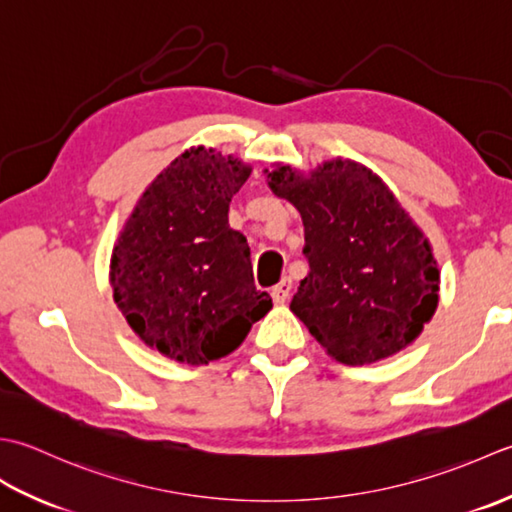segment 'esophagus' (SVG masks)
Wrapping results in <instances>:
<instances>
[{
	"label": "esophagus",
	"instance_id": "esophagus-1",
	"mask_svg": "<svg viewBox=\"0 0 512 512\" xmlns=\"http://www.w3.org/2000/svg\"><path fill=\"white\" fill-rule=\"evenodd\" d=\"M289 294H291V280L289 278H283L274 289H271V298H274L276 305H283V302L289 298Z\"/></svg>",
	"mask_w": 512,
	"mask_h": 512
}]
</instances>
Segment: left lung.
Segmentation results:
<instances>
[{
    "label": "left lung",
    "mask_w": 512,
    "mask_h": 512,
    "mask_svg": "<svg viewBox=\"0 0 512 512\" xmlns=\"http://www.w3.org/2000/svg\"><path fill=\"white\" fill-rule=\"evenodd\" d=\"M267 185L305 225L309 274L289 309L331 358L371 364L409 347L437 309L429 238L378 174L331 159L309 174L276 165Z\"/></svg>",
    "instance_id": "obj_1"
}]
</instances>
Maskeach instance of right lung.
I'll return each instance as SVG.
<instances>
[{
    "instance_id": "1",
    "label": "right lung",
    "mask_w": 512,
    "mask_h": 512,
    "mask_svg": "<svg viewBox=\"0 0 512 512\" xmlns=\"http://www.w3.org/2000/svg\"><path fill=\"white\" fill-rule=\"evenodd\" d=\"M252 165L190 148L145 187L110 258L114 302L141 342L181 364L225 358L271 309L229 203Z\"/></svg>"
}]
</instances>
